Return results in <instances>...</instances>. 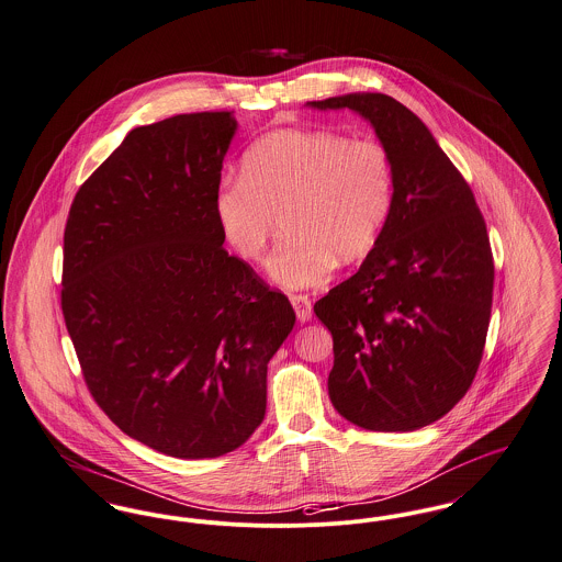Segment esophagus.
I'll use <instances>...</instances> for the list:
<instances>
[{
	"instance_id": "34e87169",
	"label": "esophagus",
	"mask_w": 562,
	"mask_h": 562,
	"mask_svg": "<svg viewBox=\"0 0 562 562\" xmlns=\"http://www.w3.org/2000/svg\"><path fill=\"white\" fill-rule=\"evenodd\" d=\"M290 302L299 315L300 322H308L313 317V306H311V300L304 294H292Z\"/></svg>"
}]
</instances>
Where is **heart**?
I'll return each mask as SVG.
<instances>
[{"label": "heart", "instance_id": "1", "mask_svg": "<svg viewBox=\"0 0 562 562\" xmlns=\"http://www.w3.org/2000/svg\"><path fill=\"white\" fill-rule=\"evenodd\" d=\"M396 200L392 153L376 138L330 130H274L240 161V179L215 198L229 247L262 262L279 220L288 238L268 260L285 290L324 285L337 260L356 262L379 240Z\"/></svg>", "mask_w": 562, "mask_h": 562}]
</instances>
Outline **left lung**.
Masks as SVG:
<instances>
[{
  "label": "left lung",
  "instance_id": "8db88e82",
  "mask_svg": "<svg viewBox=\"0 0 562 562\" xmlns=\"http://www.w3.org/2000/svg\"><path fill=\"white\" fill-rule=\"evenodd\" d=\"M371 121L396 200L360 270L315 302L333 335L330 401L345 419L407 432L453 409L480 369L494 263L475 195L415 114L383 93L308 102Z\"/></svg>",
  "mask_w": 562,
  "mask_h": 562
}]
</instances>
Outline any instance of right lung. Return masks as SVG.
I'll return each instance as SVG.
<instances>
[{
    "label": "right lung",
    "mask_w": 562,
    "mask_h": 562,
    "mask_svg": "<svg viewBox=\"0 0 562 562\" xmlns=\"http://www.w3.org/2000/svg\"><path fill=\"white\" fill-rule=\"evenodd\" d=\"M234 132L227 111L132 130L76 191L64 232L61 311L85 383L127 437L175 458L254 435L296 322L224 249L215 198Z\"/></svg>",
    "instance_id": "right-lung-1"
}]
</instances>
